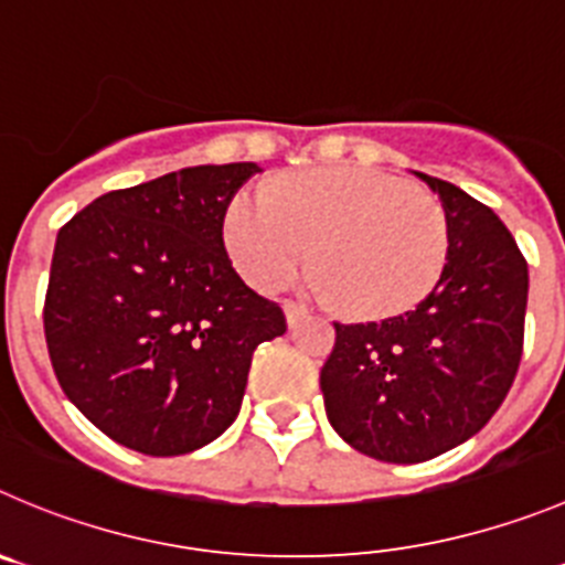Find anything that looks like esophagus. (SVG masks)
<instances>
[{"instance_id": "obj_1", "label": "esophagus", "mask_w": 565, "mask_h": 565, "mask_svg": "<svg viewBox=\"0 0 565 565\" xmlns=\"http://www.w3.org/2000/svg\"><path fill=\"white\" fill-rule=\"evenodd\" d=\"M284 315H287L289 326H298L300 320L307 318L309 309L303 303H298V300H284Z\"/></svg>"}]
</instances>
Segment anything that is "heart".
<instances>
[{"mask_svg": "<svg viewBox=\"0 0 565 565\" xmlns=\"http://www.w3.org/2000/svg\"><path fill=\"white\" fill-rule=\"evenodd\" d=\"M443 205L402 178L323 167L276 189L239 192L225 214L234 267L262 292L284 287L309 258L315 287L360 318L404 312L435 289L449 262Z\"/></svg>", "mask_w": 565, "mask_h": 565, "instance_id": "heart-1", "label": "heart"}]
</instances>
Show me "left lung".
Masks as SVG:
<instances>
[{
	"mask_svg": "<svg viewBox=\"0 0 565 565\" xmlns=\"http://www.w3.org/2000/svg\"><path fill=\"white\" fill-rule=\"evenodd\" d=\"M449 220V262L409 312L334 323L320 371L337 435L382 462H424L477 435L502 407L524 351L526 258L502 220L440 178L415 172Z\"/></svg>",
	"mask_w": 565,
	"mask_h": 565,
	"instance_id": "8db88e82",
	"label": "left lung"
}]
</instances>
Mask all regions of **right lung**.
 Wrapping results in <instances>:
<instances>
[{"label": "right lung", "mask_w": 565, "mask_h": 565, "mask_svg": "<svg viewBox=\"0 0 565 565\" xmlns=\"http://www.w3.org/2000/svg\"><path fill=\"white\" fill-rule=\"evenodd\" d=\"M256 163H205L103 194L57 231L44 334L68 402L150 457L223 435L258 342L287 331L223 245L231 198Z\"/></svg>", "instance_id": "add662e5"}]
</instances>
